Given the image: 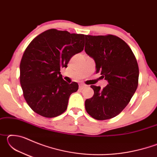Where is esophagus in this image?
I'll return each instance as SVG.
<instances>
[{"instance_id": "obj_1", "label": "esophagus", "mask_w": 157, "mask_h": 157, "mask_svg": "<svg viewBox=\"0 0 157 157\" xmlns=\"http://www.w3.org/2000/svg\"><path fill=\"white\" fill-rule=\"evenodd\" d=\"M86 85H85L84 84H79V88L80 90L84 89L86 88Z\"/></svg>"}]
</instances>
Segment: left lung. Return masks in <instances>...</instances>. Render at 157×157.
Segmentation results:
<instances>
[{
	"label": "left lung",
	"mask_w": 157,
	"mask_h": 157,
	"mask_svg": "<svg viewBox=\"0 0 157 157\" xmlns=\"http://www.w3.org/2000/svg\"><path fill=\"white\" fill-rule=\"evenodd\" d=\"M86 53L95 60L96 73L108 84L91 85L94 94L85 101L92 118L107 120L118 116L128 105L139 84V70L136 57L123 39L112 34L85 35Z\"/></svg>",
	"instance_id": "obj_1"
}]
</instances>
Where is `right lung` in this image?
Masks as SVG:
<instances>
[{"label": "right lung", "instance_id": "add662e5", "mask_svg": "<svg viewBox=\"0 0 157 157\" xmlns=\"http://www.w3.org/2000/svg\"><path fill=\"white\" fill-rule=\"evenodd\" d=\"M84 34L50 29L32 41L20 63V83L26 102L34 112L46 118L61 115L67 109L71 94L78 84H68L60 68L82 52Z\"/></svg>", "mask_w": 157, "mask_h": 157}]
</instances>
